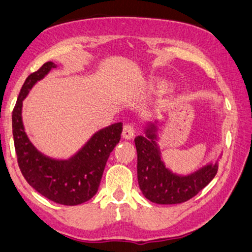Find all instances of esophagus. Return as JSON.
<instances>
[{
  "label": "esophagus",
  "mask_w": 252,
  "mask_h": 252,
  "mask_svg": "<svg viewBox=\"0 0 252 252\" xmlns=\"http://www.w3.org/2000/svg\"><path fill=\"white\" fill-rule=\"evenodd\" d=\"M123 136L127 140H131L134 136V126L131 125V124H126L123 128Z\"/></svg>",
  "instance_id": "esophagus-1"
}]
</instances>
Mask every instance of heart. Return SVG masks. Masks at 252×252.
<instances>
[{
  "mask_svg": "<svg viewBox=\"0 0 252 252\" xmlns=\"http://www.w3.org/2000/svg\"><path fill=\"white\" fill-rule=\"evenodd\" d=\"M173 83L169 82L167 79H162V78H158L154 79L153 82L150 84V88L153 90L155 92H159V93H166L170 91L173 89Z\"/></svg>",
  "mask_w": 252,
  "mask_h": 252,
  "instance_id": "b5f03b06",
  "label": "heart"
}]
</instances>
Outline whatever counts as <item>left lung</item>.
<instances>
[{
    "mask_svg": "<svg viewBox=\"0 0 252 252\" xmlns=\"http://www.w3.org/2000/svg\"><path fill=\"white\" fill-rule=\"evenodd\" d=\"M164 121L147 123L144 134L135 138L138 153V182L144 196L158 204H178L190 200L215 178L219 161H209L188 174H178L162 159L159 141Z\"/></svg>",
    "mask_w": 252,
    "mask_h": 252,
    "instance_id": "left-lung-1",
    "label": "left lung"
}]
</instances>
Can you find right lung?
Segmentation results:
<instances>
[{
	"instance_id": "right-lung-1",
	"label": "right lung",
	"mask_w": 252,
	"mask_h": 252,
	"mask_svg": "<svg viewBox=\"0 0 252 252\" xmlns=\"http://www.w3.org/2000/svg\"><path fill=\"white\" fill-rule=\"evenodd\" d=\"M57 65L48 62L26 79L12 112V135L24 179L40 195L56 203L77 206L97 194L111 152L120 141L123 123L99 129L67 159H55L31 142L22 119L23 100L30 90Z\"/></svg>"
}]
</instances>
